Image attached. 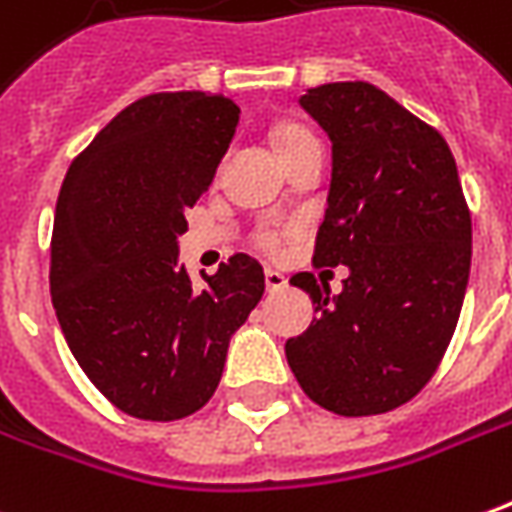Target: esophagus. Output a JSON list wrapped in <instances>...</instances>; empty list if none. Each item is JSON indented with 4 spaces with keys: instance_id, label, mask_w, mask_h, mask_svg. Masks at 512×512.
Segmentation results:
<instances>
[{
    "instance_id": "34e87169",
    "label": "esophagus",
    "mask_w": 512,
    "mask_h": 512,
    "mask_svg": "<svg viewBox=\"0 0 512 512\" xmlns=\"http://www.w3.org/2000/svg\"><path fill=\"white\" fill-rule=\"evenodd\" d=\"M288 285V277L280 274V271H274V268H266V288L268 291H282Z\"/></svg>"
}]
</instances>
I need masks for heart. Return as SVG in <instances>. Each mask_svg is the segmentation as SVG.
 <instances>
[{
	"label": "heart",
	"mask_w": 512,
	"mask_h": 512,
	"mask_svg": "<svg viewBox=\"0 0 512 512\" xmlns=\"http://www.w3.org/2000/svg\"><path fill=\"white\" fill-rule=\"evenodd\" d=\"M307 141H316V138L307 130H302V127H293V124H282L280 130L274 132V144L280 149V157L293 152L296 146L307 144ZM282 235H285V230H282L280 224H260L255 232V244L260 249H266V252H277L282 244Z\"/></svg>",
	"instance_id": "heart-1"
}]
</instances>
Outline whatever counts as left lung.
<instances>
[{
	"label": "left lung",
	"instance_id": "obj_1",
	"mask_svg": "<svg viewBox=\"0 0 512 512\" xmlns=\"http://www.w3.org/2000/svg\"><path fill=\"white\" fill-rule=\"evenodd\" d=\"M299 105L332 141L316 266H346L343 291L310 274L318 316L285 343L302 391L338 416L410 402L441 363L471 268V213L443 135L371 82H327Z\"/></svg>",
	"mask_w": 512,
	"mask_h": 512
}]
</instances>
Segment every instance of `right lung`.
Masks as SVG:
<instances>
[{"label": "right lung", "instance_id": "right-lung-1", "mask_svg": "<svg viewBox=\"0 0 512 512\" xmlns=\"http://www.w3.org/2000/svg\"><path fill=\"white\" fill-rule=\"evenodd\" d=\"M241 110L221 94H149L66 171L52 230V305L71 355L121 413L177 421L219 388L232 332L266 291L232 255L194 285L177 235L230 149Z\"/></svg>", "mask_w": 512, "mask_h": 512}]
</instances>
